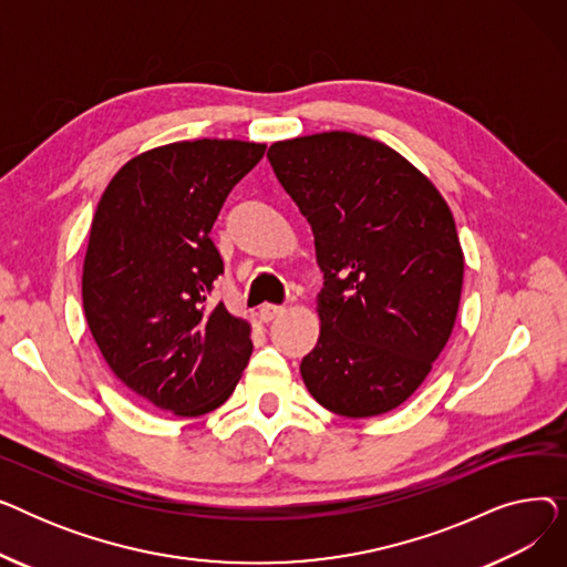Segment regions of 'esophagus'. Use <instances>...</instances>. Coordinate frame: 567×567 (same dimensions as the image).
Instances as JSON below:
<instances>
[{
	"label": "esophagus",
	"mask_w": 567,
	"mask_h": 567,
	"mask_svg": "<svg viewBox=\"0 0 567 567\" xmlns=\"http://www.w3.org/2000/svg\"><path fill=\"white\" fill-rule=\"evenodd\" d=\"M285 310L280 308V306H271V303H264L261 308H259V312H257V317H259V321H264V323H268V321H274L276 317H280Z\"/></svg>",
	"instance_id": "1"
}]
</instances>
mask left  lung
<instances>
[{
  "mask_svg": "<svg viewBox=\"0 0 567 567\" xmlns=\"http://www.w3.org/2000/svg\"><path fill=\"white\" fill-rule=\"evenodd\" d=\"M266 156L312 227L323 274L306 389L344 419L389 413L419 391L457 319L464 252L451 206L365 135L282 140Z\"/></svg>",
  "mask_w": 567,
  "mask_h": 567,
  "instance_id": "obj_1",
  "label": "left lung"
}]
</instances>
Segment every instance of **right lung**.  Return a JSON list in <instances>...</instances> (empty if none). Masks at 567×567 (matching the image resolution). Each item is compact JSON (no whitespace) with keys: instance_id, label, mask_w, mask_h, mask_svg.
I'll use <instances>...</instances> for the list:
<instances>
[{"instance_id":"add662e5","label":"right lung","mask_w":567,"mask_h":567,"mask_svg":"<svg viewBox=\"0 0 567 567\" xmlns=\"http://www.w3.org/2000/svg\"><path fill=\"white\" fill-rule=\"evenodd\" d=\"M264 148L244 140L148 148L112 176L89 229V331L118 381L184 419L225 404L252 353L250 323L206 301L223 274L208 231Z\"/></svg>"}]
</instances>
